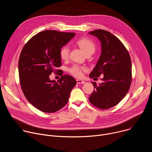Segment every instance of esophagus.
I'll use <instances>...</instances> for the list:
<instances>
[{"label":"esophagus","instance_id":"34e87169","mask_svg":"<svg viewBox=\"0 0 152 152\" xmlns=\"http://www.w3.org/2000/svg\"><path fill=\"white\" fill-rule=\"evenodd\" d=\"M76 82H77V84H83L85 83V82L84 80H80V79H77L76 80Z\"/></svg>","mask_w":152,"mask_h":152}]
</instances>
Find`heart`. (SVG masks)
Instances as JSON below:
<instances>
[{"label": "heart", "mask_w": 152, "mask_h": 152, "mask_svg": "<svg viewBox=\"0 0 152 152\" xmlns=\"http://www.w3.org/2000/svg\"><path fill=\"white\" fill-rule=\"evenodd\" d=\"M77 45L83 51L86 55H92L96 50V45L94 42L88 38H81L77 41ZM70 49L67 46H65L61 48L59 52L60 58L62 60H67L69 57ZM85 68L78 65H73L69 69V72L76 77H80L82 76V72Z\"/></svg>", "instance_id": "b5f03b06"}]
</instances>
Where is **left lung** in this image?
<instances>
[{
	"mask_svg": "<svg viewBox=\"0 0 152 152\" xmlns=\"http://www.w3.org/2000/svg\"><path fill=\"white\" fill-rule=\"evenodd\" d=\"M101 42L102 53L91 78L103 75V82L97 85L89 97L92 104L107 110L117 104L127 93L132 82V63L129 53L121 41L111 32L97 29L89 32Z\"/></svg>",
	"mask_w": 152,
	"mask_h": 152,
	"instance_id": "obj_1",
	"label": "left lung"
}]
</instances>
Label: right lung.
Wrapping results in <instances>:
<instances>
[{"instance_id": "1", "label": "right lung", "mask_w": 152, "mask_h": 152, "mask_svg": "<svg viewBox=\"0 0 152 152\" xmlns=\"http://www.w3.org/2000/svg\"><path fill=\"white\" fill-rule=\"evenodd\" d=\"M75 33L53 30L33 36L21 50L18 60V75L21 90L28 102L39 111L52 113L68 102L76 80L62 75L59 52ZM61 77L56 83L50 79L52 72Z\"/></svg>"}]
</instances>
